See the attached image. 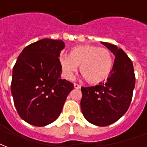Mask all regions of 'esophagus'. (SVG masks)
Listing matches in <instances>:
<instances>
[{"instance_id":"34e87169","label":"esophagus","mask_w":147,"mask_h":147,"mask_svg":"<svg viewBox=\"0 0 147 147\" xmlns=\"http://www.w3.org/2000/svg\"><path fill=\"white\" fill-rule=\"evenodd\" d=\"M74 87L76 88V89H80V88H81V86L79 84H77V83H74Z\"/></svg>"}]
</instances>
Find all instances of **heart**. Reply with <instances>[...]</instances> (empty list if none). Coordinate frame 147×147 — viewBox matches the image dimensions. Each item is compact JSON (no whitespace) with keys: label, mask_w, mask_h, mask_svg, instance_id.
I'll list each match as a JSON object with an SVG mask.
<instances>
[{"label":"heart","mask_w":147,"mask_h":147,"mask_svg":"<svg viewBox=\"0 0 147 147\" xmlns=\"http://www.w3.org/2000/svg\"><path fill=\"white\" fill-rule=\"evenodd\" d=\"M59 63L65 76L72 79L80 66V73L92 85L104 82L111 73L114 58L110 50L94 45H80L71 49L69 55L61 54Z\"/></svg>","instance_id":"heart-1"}]
</instances>
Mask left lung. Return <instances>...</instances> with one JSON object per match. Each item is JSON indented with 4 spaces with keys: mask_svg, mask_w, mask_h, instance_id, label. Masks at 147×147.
I'll return each mask as SVG.
<instances>
[{
    "mask_svg": "<svg viewBox=\"0 0 147 147\" xmlns=\"http://www.w3.org/2000/svg\"><path fill=\"white\" fill-rule=\"evenodd\" d=\"M115 54L111 73L105 82L82 87L81 110L86 120L97 126H107L126 113L131 104L135 87L133 65L122 49L101 42Z\"/></svg>",
    "mask_w": 147,
    "mask_h": 147,
    "instance_id": "left-lung-1",
    "label": "left lung"
}]
</instances>
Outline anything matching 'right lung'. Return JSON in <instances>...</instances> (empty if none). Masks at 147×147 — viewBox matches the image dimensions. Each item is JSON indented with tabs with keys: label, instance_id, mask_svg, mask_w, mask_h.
Instances as JSON below:
<instances>
[{
	"label": "right lung",
	"instance_id": "1",
	"mask_svg": "<svg viewBox=\"0 0 147 147\" xmlns=\"http://www.w3.org/2000/svg\"><path fill=\"white\" fill-rule=\"evenodd\" d=\"M61 40L42 39L19 54L12 71L11 90L19 116L34 126L47 125L59 117L74 85L61 79Z\"/></svg>",
	"mask_w": 147,
	"mask_h": 147
}]
</instances>
